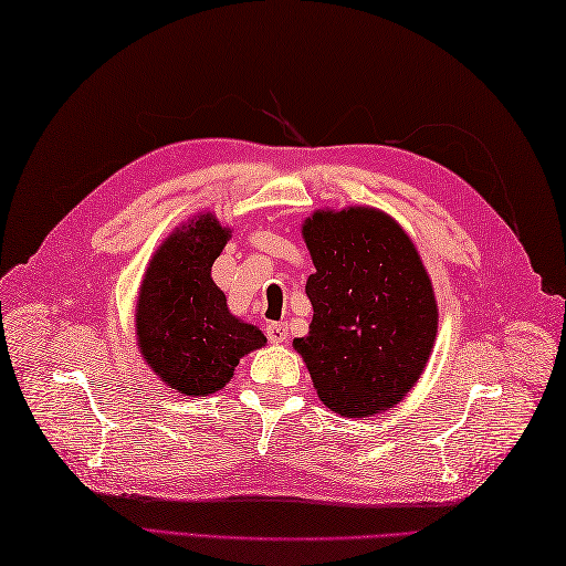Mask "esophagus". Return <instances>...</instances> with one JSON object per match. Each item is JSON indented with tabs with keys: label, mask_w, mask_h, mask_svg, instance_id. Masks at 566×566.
Listing matches in <instances>:
<instances>
[{
	"label": "esophagus",
	"mask_w": 566,
	"mask_h": 566,
	"mask_svg": "<svg viewBox=\"0 0 566 566\" xmlns=\"http://www.w3.org/2000/svg\"><path fill=\"white\" fill-rule=\"evenodd\" d=\"M264 333H268L270 343H286V326H284V323H268Z\"/></svg>",
	"instance_id": "1"
}]
</instances>
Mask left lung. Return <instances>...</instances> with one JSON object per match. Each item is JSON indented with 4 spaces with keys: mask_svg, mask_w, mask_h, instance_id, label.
Returning a JSON list of instances; mask_svg holds the SVG:
<instances>
[{
    "mask_svg": "<svg viewBox=\"0 0 566 566\" xmlns=\"http://www.w3.org/2000/svg\"><path fill=\"white\" fill-rule=\"evenodd\" d=\"M302 235L316 268L306 282L314 318L294 350L331 411H387L418 381L438 333L418 250L389 213L369 207L318 209Z\"/></svg>",
    "mask_w": 566,
    "mask_h": 566,
    "instance_id": "8db88e82",
    "label": "left lung"
}]
</instances>
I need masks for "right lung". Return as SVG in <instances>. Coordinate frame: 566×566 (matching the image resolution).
Returning <instances> with one entry per match:
<instances>
[{
  "instance_id": "1",
  "label": "right lung",
  "mask_w": 566,
  "mask_h": 566,
  "mask_svg": "<svg viewBox=\"0 0 566 566\" xmlns=\"http://www.w3.org/2000/svg\"><path fill=\"white\" fill-rule=\"evenodd\" d=\"M231 228L213 213H199L155 250L136 304L140 355L167 387L185 396H209L233 377L240 357L268 338L235 318L211 268Z\"/></svg>"
}]
</instances>
